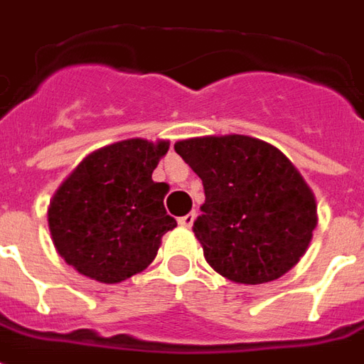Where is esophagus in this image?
Masks as SVG:
<instances>
[{
  "mask_svg": "<svg viewBox=\"0 0 364 364\" xmlns=\"http://www.w3.org/2000/svg\"><path fill=\"white\" fill-rule=\"evenodd\" d=\"M196 219V213H186V215H182V218H178V223L182 225V228H192V223H194Z\"/></svg>",
  "mask_w": 364,
  "mask_h": 364,
  "instance_id": "1",
  "label": "esophagus"
}]
</instances>
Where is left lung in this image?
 Masks as SVG:
<instances>
[{
  "mask_svg": "<svg viewBox=\"0 0 364 364\" xmlns=\"http://www.w3.org/2000/svg\"><path fill=\"white\" fill-rule=\"evenodd\" d=\"M174 151L202 178L205 203L192 229L211 269L237 284L292 269L318 223L314 194L292 162L245 135L186 139Z\"/></svg>",
  "mask_w": 364,
  "mask_h": 364,
  "instance_id": "obj_1",
  "label": "left lung"
}]
</instances>
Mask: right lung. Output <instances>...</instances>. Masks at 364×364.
Returning a JSON list of instances; mask_svg holds the SVG:
<instances>
[{"mask_svg": "<svg viewBox=\"0 0 364 364\" xmlns=\"http://www.w3.org/2000/svg\"><path fill=\"white\" fill-rule=\"evenodd\" d=\"M168 151L127 139L95 151L56 190L48 228L56 251L80 274L115 284L145 270L161 237L176 228L164 210L166 184L153 170Z\"/></svg>", "mask_w": 364, "mask_h": 364, "instance_id": "right-lung-1", "label": "right lung"}]
</instances>
